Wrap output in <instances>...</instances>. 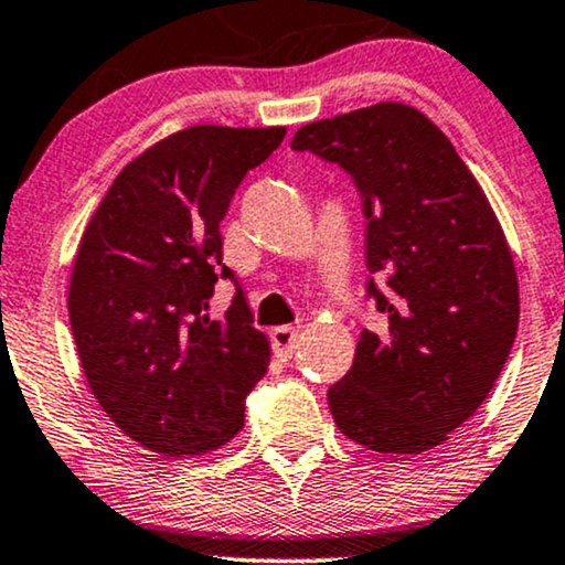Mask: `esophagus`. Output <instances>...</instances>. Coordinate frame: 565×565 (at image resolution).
I'll list each match as a JSON object with an SVG mask.
<instances>
[{
  "label": "esophagus",
  "mask_w": 565,
  "mask_h": 565,
  "mask_svg": "<svg viewBox=\"0 0 565 565\" xmlns=\"http://www.w3.org/2000/svg\"><path fill=\"white\" fill-rule=\"evenodd\" d=\"M269 339H273L275 354L282 360L292 358V352L298 350V329L296 327H277V329H273Z\"/></svg>",
  "instance_id": "esophagus-1"
}]
</instances>
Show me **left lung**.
<instances>
[{
	"label": "left lung",
	"instance_id": "left-lung-1",
	"mask_svg": "<svg viewBox=\"0 0 565 565\" xmlns=\"http://www.w3.org/2000/svg\"><path fill=\"white\" fill-rule=\"evenodd\" d=\"M290 146L352 177L367 298L388 316L385 334L362 331L350 373L327 393L337 427L375 452L443 445L491 393L520 323L499 218L450 138L408 105L308 122Z\"/></svg>",
	"mask_w": 565,
	"mask_h": 565
}]
</instances>
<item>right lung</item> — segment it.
Instances as JSON below:
<instances>
[{"instance_id": "obj_1", "label": "right lung", "mask_w": 565, "mask_h": 565, "mask_svg": "<svg viewBox=\"0 0 565 565\" xmlns=\"http://www.w3.org/2000/svg\"><path fill=\"white\" fill-rule=\"evenodd\" d=\"M282 138L285 128L172 134L115 177L87 223L68 285L76 352L99 406L146 450L192 458L244 427L269 342L223 265L221 221ZM218 279L237 292L215 322Z\"/></svg>"}]
</instances>
